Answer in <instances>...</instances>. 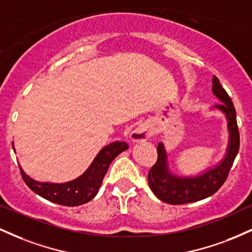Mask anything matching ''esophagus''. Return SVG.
Instances as JSON below:
<instances>
[{
    "instance_id": "34e87169",
    "label": "esophagus",
    "mask_w": 252,
    "mask_h": 252,
    "mask_svg": "<svg viewBox=\"0 0 252 252\" xmlns=\"http://www.w3.org/2000/svg\"><path fill=\"white\" fill-rule=\"evenodd\" d=\"M152 136V130L148 126H140L138 128H136L134 131L130 135L132 142H143L147 141Z\"/></svg>"
}]
</instances>
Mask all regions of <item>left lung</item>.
I'll return each instance as SVG.
<instances>
[{
	"instance_id": "8db88e82",
	"label": "left lung",
	"mask_w": 252,
	"mask_h": 252,
	"mask_svg": "<svg viewBox=\"0 0 252 252\" xmlns=\"http://www.w3.org/2000/svg\"><path fill=\"white\" fill-rule=\"evenodd\" d=\"M213 94L220 100L213 108L221 111L227 121L228 143L224 158L212 168L194 176H179L170 172L168 158L163 143L158 144V161L148 173L150 189L161 201L170 205H182L202 200L213 195L226 180L239 150V131L237 126L236 110L227 92L219 79L213 76Z\"/></svg>"
}]
</instances>
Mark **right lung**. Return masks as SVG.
<instances>
[{
	"instance_id": "obj_1",
	"label": "right lung",
	"mask_w": 252,
	"mask_h": 252,
	"mask_svg": "<svg viewBox=\"0 0 252 252\" xmlns=\"http://www.w3.org/2000/svg\"><path fill=\"white\" fill-rule=\"evenodd\" d=\"M14 148V143H13ZM126 142H112L98 153L90 167L82 175L74 180L63 184H52V182H40L34 180L24 172L20 166L24 181L34 193L39 194L46 200L63 206H79L89 202L96 196L104 175L108 172L110 163L118 154L128 149ZM15 150V148H14Z\"/></svg>"
}]
</instances>
